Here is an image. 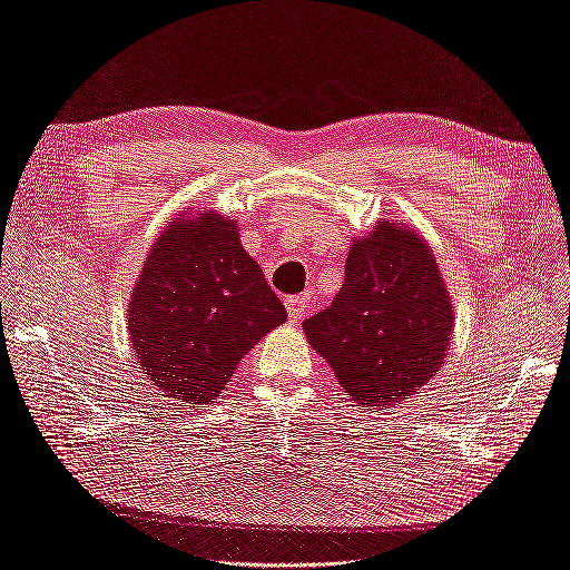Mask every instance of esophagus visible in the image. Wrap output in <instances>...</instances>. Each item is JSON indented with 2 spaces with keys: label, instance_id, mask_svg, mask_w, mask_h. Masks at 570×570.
I'll return each instance as SVG.
<instances>
[{
  "label": "esophagus",
  "instance_id": "obj_1",
  "mask_svg": "<svg viewBox=\"0 0 570 570\" xmlns=\"http://www.w3.org/2000/svg\"><path fill=\"white\" fill-rule=\"evenodd\" d=\"M308 308H311V298L308 296H291L286 301V313H288V321L291 323L301 321V317L308 313Z\"/></svg>",
  "mask_w": 570,
  "mask_h": 570
}]
</instances>
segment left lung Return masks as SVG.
<instances>
[{
  "mask_svg": "<svg viewBox=\"0 0 570 570\" xmlns=\"http://www.w3.org/2000/svg\"><path fill=\"white\" fill-rule=\"evenodd\" d=\"M452 327L430 245L389 220L356 237L335 301L303 323L342 389L372 410L393 407L440 372Z\"/></svg>",
  "mask_w": 570,
  "mask_h": 570,
  "instance_id": "left-lung-1",
  "label": "left lung"
}]
</instances>
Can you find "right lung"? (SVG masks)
I'll return each instance as SVG.
<instances>
[{"label": "right lung", "mask_w": 570, "mask_h": 570, "mask_svg": "<svg viewBox=\"0 0 570 570\" xmlns=\"http://www.w3.org/2000/svg\"><path fill=\"white\" fill-rule=\"evenodd\" d=\"M286 308L249 257L237 223L214 210L175 218L153 243L128 303L142 372L169 399L204 407Z\"/></svg>", "instance_id": "add662e5"}]
</instances>
